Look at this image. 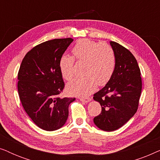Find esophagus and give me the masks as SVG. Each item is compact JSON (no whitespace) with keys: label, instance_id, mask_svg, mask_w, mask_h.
<instances>
[{"label":"esophagus","instance_id":"obj_1","mask_svg":"<svg viewBox=\"0 0 160 160\" xmlns=\"http://www.w3.org/2000/svg\"><path fill=\"white\" fill-rule=\"evenodd\" d=\"M81 101L84 102H88L89 101H90L91 98H79Z\"/></svg>","mask_w":160,"mask_h":160}]
</instances>
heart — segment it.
Instances as JSON below:
<instances>
[{"label": "heart", "mask_w": 160, "mask_h": 160, "mask_svg": "<svg viewBox=\"0 0 160 160\" xmlns=\"http://www.w3.org/2000/svg\"><path fill=\"white\" fill-rule=\"evenodd\" d=\"M73 58L63 55L59 62V68L65 80L73 76L74 60L84 62V74L68 85L69 92L86 96L95 89L97 84H106L110 80L116 67V55L113 48L106 43H98L89 39H81L71 50Z\"/></svg>", "instance_id": "obj_1"}]
</instances>
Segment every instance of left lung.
Segmentation results:
<instances>
[{"instance_id": "1", "label": "left lung", "mask_w": 160, "mask_h": 160, "mask_svg": "<svg viewBox=\"0 0 160 160\" xmlns=\"http://www.w3.org/2000/svg\"><path fill=\"white\" fill-rule=\"evenodd\" d=\"M116 55L112 76L103 88L94 94L102 111L94 118V123L104 131H113L126 124L138 108L142 80L138 64L128 49L110 41Z\"/></svg>"}]
</instances>
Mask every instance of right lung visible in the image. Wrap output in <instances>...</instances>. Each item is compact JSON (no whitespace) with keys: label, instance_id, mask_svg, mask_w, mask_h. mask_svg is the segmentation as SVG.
I'll use <instances>...</instances> for the list:
<instances>
[{"label":"right lung","instance_id":"add662e5","mask_svg":"<svg viewBox=\"0 0 160 160\" xmlns=\"http://www.w3.org/2000/svg\"><path fill=\"white\" fill-rule=\"evenodd\" d=\"M71 38H56L34 47L26 54L18 72L19 97L25 112L38 128L58 130L68 117L74 98L60 97L65 87L59 62Z\"/></svg>","mask_w":160,"mask_h":160}]
</instances>
